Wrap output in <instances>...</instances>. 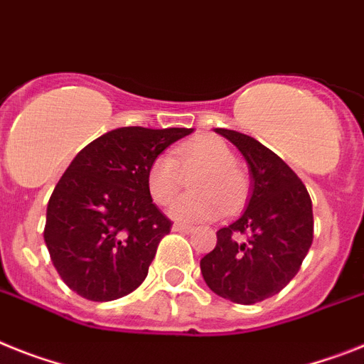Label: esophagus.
Instances as JSON below:
<instances>
[{
  "label": "esophagus",
  "instance_id": "34e87169",
  "mask_svg": "<svg viewBox=\"0 0 364 364\" xmlns=\"http://www.w3.org/2000/svg\"><path fill=\"white\" fill-rule=\"evenodd\" d=\"M172 229L173 231H179V233H185V235H188L194 231V228H192V225H185V224H173Z\"/></svg>",
  "mask_w": 364,
  "mask_h": 364
}]
</instances>
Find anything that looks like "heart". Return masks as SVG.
I'll return each instance as SVG.
<instances>
[{"label":"heart","instance_id":"heart-1","mask_svg":"<svg viewBox=\"0 0 364 364\" xmlns=\"http://www.w3.org/2000/svg\"><path fill=\"white\" fill-rule=\"evenodd\" d=\"M201 170L192 179L196 192L179 196L170 216L183 224L205 222L239 209L248 194V179L237 168V157L218 136H198L176 149V159L161 154L146 170V188L159 205H166L183 185V172Z\"/></svg>","mask_w":364,"mask_h":364}]
</instances>
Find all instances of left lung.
<instances>
[{
	"mask_svg": "<svg viewBox=\"0 0 364 364\" xmlns=\"http://www.w3.org/2000/svg\"><path fill=\"white\" fill-rule=\"evenodd\" d=\"M215 131L246 159L252 196L239 220L216 231L215 250L200 268L215 294L252 305L298 274L313 244V203L300 177L272 149L239 131Z\"/></svg>",
	"mask_w": 364,
	"mask_h": 364,
	"instance_id": "8db88e82",
	"label": "left lung"
}]
</instances>
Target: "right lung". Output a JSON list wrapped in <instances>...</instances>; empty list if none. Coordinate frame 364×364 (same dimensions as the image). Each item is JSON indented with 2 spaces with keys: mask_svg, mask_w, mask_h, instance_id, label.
Instances as JSON below:
<instances>
[{
  "mask_svg": "<svg viewBox=\"0 0 364 364\" xmlns=\"http://www.w3.org/2000/svg\"><path fill=\"white\" fill-rule=\"evenodd\" d=\"M187 127H118L73 159L46 213L44 240L60 279L90 301L129 294L146 279L172 222L159 210L146 170Z\"/></svg>",
  "mask_w": 364,
  "mask_h": 364,
  "instance_id": "obj_1",
  "label": "right lung"
}]
</instances>
